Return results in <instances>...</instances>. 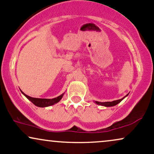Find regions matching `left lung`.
Here are the masks:
<instances>
[{
	"label": "left lung",
	"instance_id": "8db88e82",
	"mask_svg": "<svg viewBox=\"0 0 154 154\" xmlns=\"http://www.w3.org/2000/svg\"><path fill=\"white\" fill-rule=\"evenodd\" d=\"M126 95V96H127ZM126 96H125V97L121 98V99L120 100H114L112 102H104V103H101V102H97L96 101V104L97 105H103V106H105V107H112V106H115V105H116L117 104H118V103H120L125 98Z\"/></svg>",
	"mask_w": 154,
	"mask_h": 154
}]
</instances>
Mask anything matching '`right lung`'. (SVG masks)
I'll return each mask as SVG.
<instances>
[{
  "label": "right lung",
  "instance_id": "obj_1",
  "mask_svg": "<svg viewBox=\"0 0 154 154\" xmlns=\"http://www.w3.org/2000/svg\"><path fill=\"white\" fill-rule=\"evenodd\" d=\"M21 92L28 98V99L31 102V103H34L36 106L41 107L51 106V105L56 104V103H57L58 102L60 101V100L62 99L63 95H64V94H62V95H59V96H58V97H57L55 98H53V99H42V98L31 97H30V96L24 94L23 92Z\"/></svg>",
  "mask_w": 154,
  "mask_h": 154
}]
</instances>
